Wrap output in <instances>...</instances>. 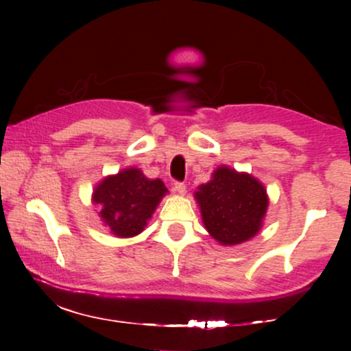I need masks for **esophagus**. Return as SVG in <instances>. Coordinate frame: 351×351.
Returning a JSON list of instances; mask_svg holds the SVG:
<instances>
[{"label":"esophagus","instance_id":"34e87169","mask_svg":"<svg viewBox=\"0 0 351 351\" xmlns=\"http://www.w3.org/2000/svg\"><path fill=\"white\" fill-rule=\"evenodd\" d=\"M174 191H176L177 195H185V191H186L185 184H182V182H176V184H174Z\"/></svg>","mask_w":351,"mask_h":351}]
</instances>
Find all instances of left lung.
I'll return each mask as SVG.
<instances>
[{
    "label": "left lung",
    "mask_w": 351,
    "mask_h": 351,
    "mask_svg": "<svg viewBox=\"0 0 351 351\" xmlns=\"http://www.w3.org/2000/svg\"><path fill=\"white\" fill-rule=\"evenodd\" d=\"M195 199L204 228L220 246H237L256 237L270 203L261 180L225 165L196 189Z\"/></svg>",
    "instance_id": "left-lung-1"
}]
</instances>
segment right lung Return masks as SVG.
Listing matches in <instances>:
<instances>
[{"label":"right lung","mask_w":351,"mask_h":351,"mask_svg":"<svg viewBox=\"0 0 351 351\" xmlns=\"http://www.w3.org/2000/svg\"><path fill=\"white\" fill-rule=\"evenodd\" d=\"M169 193L161 179H148L138 167L104 177L93 191L99 217L117 238H134L145 230L158 204Z\"/></svg>","instance_id":"obj_1"}]
</instances>
